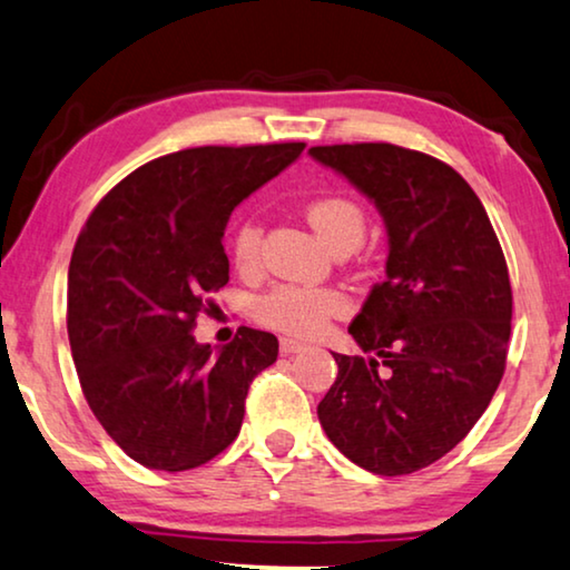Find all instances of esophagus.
I'll list each match as a JSON object with an SVG mask.
<instances>
[{"label":"esophagus","instance_id":"obj_1","mask_svg":"<svg viewBox=\"0 0 570 570\" xmlns=\"http://www.w3.org/2000/svg\"><path fill=\"white\" fill-rule=\"evenodd\" d=\"M303 350H305V346L301 342L287 340V336H285V340H279V352H283V354H298Z\"/></svg>","mask_w":570,"mask_h":570}]
</instances>
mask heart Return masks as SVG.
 <instances>
[{"label": "heart", "mask_w": 570, "mask_h": 570, "mask_svg": "<svg viewBox=\"0 0 570 570\" xmlns=\"http://www.w3.org/2000/svg\"><path fill=\"white\" fill-rule=\"evenodd\" d=\"M311 226L332 249H357L367 230V213L357 200L346 195H324L305 208ZM230 262L236 269L252 272L259 265L262 254V220L254 213H242L230 220L226 238ZM346 308V298L334 287H313L283 283L269 287L254 301V318L262 326L291 336H311L332 316Z\"/></svg>", "instance_id": "b5f03b06"}]
</instances>
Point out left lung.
<instances>
[{
  "instance_id": "1",
  "label": "left lung",
  "mask_w": 570,
  "mask_h": 570,
  "mask_svg": "<svg viewBox=\"0 0 570 570\" xmlns=\"http://www.w3.org/2000/svg\"><path fill=\"white\" fill-rule=\"evenodd\" d=\"M381 208L385 279L336 354L318 419L340 452L375 475L432 465L473 429L507 370L511 283L478 195L450 164L395 144L313 146Z\"/></svg>"
}]
</instances>
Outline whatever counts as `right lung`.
<instances>
[{"instance_id": "right-lung-1", "label": "right lung", "mask_w": 570, "mask_h": 570, "mask_svg": "<svg viewBox=\"0 0 570 570\" xmlns=\"http://www.w3.org/2000/svg\"><path fill=\"white\" fill-rule=\"evenodd\" d=\"M305 144L197 146L144 164L107 193L73 246L66 328L85 399L136 463L197 468L236 440L277 336L242 326L220 352L195 318L228 283L230 210Z\"/></svg>"}]
</instances>
